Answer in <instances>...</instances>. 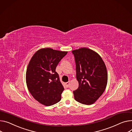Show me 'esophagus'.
Here are the masks:
<instances>
[{"mask_svg": "<svg viewBox=\"0 0 132 132\" xmlns=\"http://www.w3.org/2000/svg\"><path fill=\"white\" fill-rule=\"evenodd\" d=\"M70 82H71V81H68V82H66V83H65V84H66V86H67V87H68V86H69Z\"/></svg>", "mask_w": 132, "mask_h": 132, "instance_id": "1", "label": "esophagus"}]
</instances>
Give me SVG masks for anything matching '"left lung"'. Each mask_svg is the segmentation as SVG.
Returning <instances> with one entry per match:
<instances>
[{
  "label": "left lung",
  "instance_id": "obj_1",
  "mask_svg": "<svg viewBox=\"0 0 132 132\" xmlns=\"http://www.w3.org/2000/svg\"><path fill=\"white\" fill-rule=\"evenodd\" d=\"M76 63L78 89L73 92L75 100L81 103H94L104 92L108 82L107 68L94 51L81 48L72 51Z\"/></svg>",
  "mask_w": 132,
  "mask_h": 132
}]
</instances>
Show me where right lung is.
Segmentation results:
<instances>
[{
    "instance_id": "add662e5",
    "label": "right lung",
    "mask_w": 132,
    "mask_h": 132,
    "mask_svg": "<svg viewBox=\"0 0 132 132\" xmlns=\"http://www.w3.org/2000/svg\"><path fill=\"white\" fill-rule=\"evenodd\" d=\"M67 53L46 48L31 58L26 73V82L33 97L42 104L50 106L58 102L64 90L56 68Z\"/></svg>"
}]
</instances>
